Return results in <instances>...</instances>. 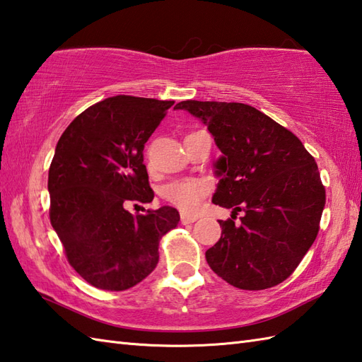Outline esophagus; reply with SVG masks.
<instances>
[{"instance_id": "esophagus-1", "label": "esophagus", "mask_w": 362, "mask_h": 362, "mask_svg": "<svg viewBox=\"0 0 362 362\" xmlns=\"http://www.w3.org/2000/svg\"><path fill=\"white\" fill-rule=\"evenodd\" d=\"M197 219V216H193V214H182L180 216V222L183 226L191 224V222H194Z\"/></svg>"}]
</instances>
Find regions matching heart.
<instances>
[{"mask_svg":"<svg viewBox=\"0 0 362 362\" xmlns=\"http://www.w3.org/2000/svg\"><path fill=\"white\" fill-rule=\"evenodd\" d=\"M205 194L206 185L201 180L173 182L163 189V196L166 201L185 213L196 211Z\"/></svg>","mask_w":362,"mask_h":362,"instance_id":"b5f03b06","label":"heart"}]
</instances>
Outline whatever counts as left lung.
Wrapping results in <instances>:
<instances>
[{"label": "left lung", "instance_id": "8db88e82", "mask_svg": "<svg viewBox=\"0 0 362 362\" xmlns=\"http://www.w3.org/2000/svg\"><path fill=\"white\" fill-rule=\"evenodd\" d=\"M174 109L201 119L221 151L213 204L244 211L241 224L219 221L206 263L235 288L259 291L296 271L319 232L325 188L298 138L255 107L182 101Z\"/></svg>", "mask_w": 362, "mask_h": 362}]
</instances>
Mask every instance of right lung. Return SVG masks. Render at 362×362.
Returning <instances> with one entry per match:
<instances>
[{
    "label": "right lung",
    "instance_id": "add662e5",
    "mask_svg": "<svg viewBox=\"0 0 362 362\" xmlns=\"http://www.w3.org/2000/svg\"><path fill=\"white\" fill-rule=\"evenodd\" d=\"M174 101L118 95L88 107L60 136L49 166V219L83 280L124 291L158 263L161 236L179 211L161 206L134 216L127 202L149 204L144 143Z\"/></svg>",
    "mask_w": 362,
    "mask_h": 362
}]
</instances>
